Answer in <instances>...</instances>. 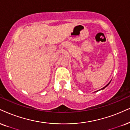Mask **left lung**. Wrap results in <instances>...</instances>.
Segmentation results:
<instances>
[{
  "label": "left lung",
  "mask_w": 130,
  "mask_h": 130,
  "mask_svg": "<svg viewBox=\"0 0 130 130\" xmlns=\"http://www.w3.org/2000/svg\"><path fill=\"white\" fill-rule=\"evenodd\" d=\"M110 82H109V83H108V84H107V85H106V86H105V87H104V88H103V89H104V88H106V87H107V86H108V85H109V84H110Z\"/></svg>",
  "instance_id": "1"
}]
</instances>
